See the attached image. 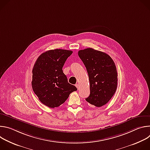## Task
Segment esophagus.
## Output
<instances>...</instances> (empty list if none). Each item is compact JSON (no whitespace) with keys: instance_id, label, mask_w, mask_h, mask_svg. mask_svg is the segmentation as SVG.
Wrapping results in <instances>:
<instances>
[{"instance_id":"obj_1","label":"esophagus","mask_w":150,"mask_h":150,"mask_svg":"<svg viewBox=\"0 0 150 150\" xmlns=\"http://www.w3.org/2000/svg\"><path fill=\"white\" fill-rule=\"evenodd\" d=\"M75 86L76 87V88H77V89H78V90L79 88V85L78 83H76V84L75 85Z\"/></svg>"}]
</instances>
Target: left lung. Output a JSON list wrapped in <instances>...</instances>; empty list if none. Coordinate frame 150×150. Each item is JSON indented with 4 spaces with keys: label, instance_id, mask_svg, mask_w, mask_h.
I'll return each mask as SVG.
<instances>
[{
    "label": "left lung",
    "instance_id": "left-lung-1",
    "mask_svg": "<svg viewBox=\"0 0 150 150\" xmlns=\"http://www.w3.org/2000/svg\"><path fill=\"white\" fill-rule=\"evenodd\" d=\"M87 69L90 94L85 100L98 108L108 103L115 94L117 85V73L111 57L104 52L87 48L78 52Z\"/></svg>",
    "mask_w": 150,
    "mask_h": 150
}]
</instances>
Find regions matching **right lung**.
Here are the masks:
<instances>
[{"label": "right lung", "instance_id": "add662e5", "mask_svg": "<svg viewBox=\"0 0 150 150\" xmlns=\"http://www.w3.org/2000/svg\"><path fill=\"white\" fill-rule=\"evenodd\" d=\"M72 51L54 49L42 53L33 69L32 88L40 101L50 108L59 107L77 90L68 82L62 68Z\"/></svg>", "mask_w": 150, "mask_h": 150}]
</instances>
